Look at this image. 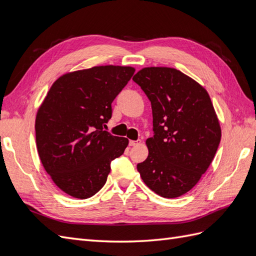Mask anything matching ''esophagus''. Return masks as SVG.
<instances>
[{"mask_svg": "<svg viewBox=\"0 0 256 256\" xmlns=\"http://www.w3.org/2000/svg\"><path fill=\"white\" fill-rule=\"evenodd\" d=\"M138 144H140V141H134V140H130L129 141V145L130 146H136Z\"/></svg>", "mask_w": 256, "mask_h": 256, "instance_id": "esophagus-1", "label": "esophagus"}]
</instances>
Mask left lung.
<instances>
[{"label":"left lung","instance_id":"8db88e82","mask_svg":"<svg viewBox=\"0 0 256 256\" xmlns=\"http://www.w3.org/2000/svg\"><path fill=\"white\" fill-rule=\"evenodd\" d=\"M132 80L148 97L154 136L136 166L143 182L166 198L190 191L210 166L221 128L207 90L175 68L146 67Z\"/></svg>","mask_w":256,"mask_h":256}]
</instances>
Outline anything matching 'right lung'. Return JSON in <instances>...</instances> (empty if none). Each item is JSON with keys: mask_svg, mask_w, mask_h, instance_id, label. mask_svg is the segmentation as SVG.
Returning a JSON list of instances; mask_svg holds the SVG:
<instances>
[{"mask_svg": "<svg viewBox=\"0 0 256 256\" xmlns=\"http://www.w3.org/2000/svg\"><path fill=\"white\" fill-rule=\"evenodd\" d=\"M134 74L129 66H96L69 72L52 84L38 109L35 131L42 164L68 196L88 198L102 189L111 161L129 141L104 130L112 102Z\"/></svg>", "mask_w": 256, "mask_h": 256, "instance_id": "add662e5", "label": "right lung"}]
</instances>
